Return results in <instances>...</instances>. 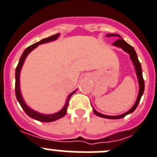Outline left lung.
<instances>
[{"label": "left lung", "mask_w": 157, "mask_h": 157, "mask_svg": "<svg viewBox=\"0 0 157 157\" xmlns=\"http://www.w3.org/2000/svg\"><path fill=\"white\" fill-rule=\"evenodd\" d=\"M106 36H117V37H120L121 39H118V40H116L113 45L115 46V47L120 48L123 49L125 52H127L128 54H129L130 59L133 63L134 66H135V73H136L137 77H138V85H139V90H138V97H137V99L135 103L134 104V105L128 110V112L124 113L121 114V115L118 116H108V115H104V114H101L100 113H98V111H96L94 109V108L93 107V112L95 114L96 116H98L100 117H103V118H106V119H121L123 118L125 116L128 115V114L133 113L135 109H136L137 106H138V103L140 101L141 98H142V94L144 93V90H145V84H144V80L143 77H142V66H141V63H139L138 59V56H137L136 52L135 51L133 47H131L129 44L127 43L124 39H122L121 36L119 34H115V33H108L106 34Z\"/></svg>", "instance_id": "8db88e82"}]
</instances>
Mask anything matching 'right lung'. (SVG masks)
<instances>
[{"label": "right lung", "instance_id": "obj_1", "mask_svg": "<svg viewBox=\"0 0 157 157\" xmlns=\"http://www.w3.org/2000/svg\"><path fill=\"white\" fill-rule=\"evenodd\" d=\"M59 36H60V33H57V34L51 36L48 38L42 39L40 41L36 42V43L30 45L29 47H28L26 50L24 51L22 55L21 56L19 63H18V66H17L16 67V70H15V96H16L17 100H18V101H19V104H20L21 107L23 109L25 113H26L29 117H31V118H33V119L34 120H36V121H41V122H52V121H57V120L60 119V118L64 117L66 114V113H67V107H68L69 105V101H70V97L77 91V90L73 91V92H71L68 96H67V98H66V103H65L64 106L63 107V109H62L61 110H59V112L53 114L40 113L36 112V111L33 110V109H31L30 107L28 106L27 104L26 103V101H24L23 98H22V93H21L20 90V79H19V77H20L21 70H22L23 63L24 62H25V60H26L27 56L33 50V49L36 48L38 45L42 44L48 43V42H52L57 40Z\"/></svg>", "mask_w": 157, "mask_h": 157}]
</instances>
